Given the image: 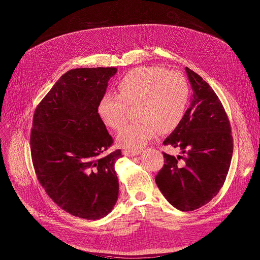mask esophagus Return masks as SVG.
<instances>
[{
  "label": "esophagus",
  "mask_w": 260,
  "mask_h": 260,
  "mask_svg": "<svg viewBox=\"0 0 260 260\" xmlns=\"http://www.w3.org/2000/svg\"><path fill=\"white\" fill-rule=\"evenodd\" d=\"M141 153L140 150H125L124 154L128 156H138Z\"/></svg>",
  "instance_id": "obj_1"
}]
</instances>
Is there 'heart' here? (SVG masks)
I'll list each match as a JSON object with an SVG mask.
<instances>
[{
    "label": "heart",
    "mask_w": 260,
    "mask_h": 260,
    "mask_svg": "<svg viewBox=\"0 0 260 260\" xmlns=\"http://www.w3.org/2000/svg\"><path fill=\"white\" fill-rule=\"evenodd\" d=\"M116 94H104L98 113L104 124L121 129L128 119V108L137 107L136 122L122 129L120 146L139 149L159 133H172L181 123L190 95L186 76L158 66H142L126 72L117 82Z\"/></svg>",
    "instance_id": "heart-1"
}]
</instances>
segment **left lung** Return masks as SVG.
Here are the masks:
<instances>
[{
  "label": "left lung",
  "instance_id": "left-lung-1",
  "mask_svg": "<svg viewBox=\"0 0 260 260\" xmlns=\"http://www.w3.org/2000/svg\"><path fill=\"white\" fill-rule=\"evenodd\" d=\"M193 100L179 126L162 145L179 148L182 156L162 152L164 166L155 178L171 205L193 211L209 203L222 188L233 154L227 113L212 87L186 67Z\"/></svg>",
  "mask_w": 260,
  "mask_h": 260
}]
</instances>
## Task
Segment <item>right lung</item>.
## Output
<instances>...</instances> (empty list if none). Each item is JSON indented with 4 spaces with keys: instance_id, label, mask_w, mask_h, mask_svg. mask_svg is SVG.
I'll list each match as a JSON object with an SVG mask.
<instances>
[{
    "instance_id": "1",
    "label": "right lung",
    "mask_w": 260,
    "mask_h": 260,
    "mask_svg": "<svg viewBox=\"0 0 260 260\" xmlns=\"http://www.w3.org/2000/svg\"><path fill=\"white\" fill-rule=\"evenodd\" d=\"M115 67L67 71L37 105L30 136L33 167L47 195L69 214L98 220L116 203V150L98 113Z\"/></svg>"
}]
</instances>
